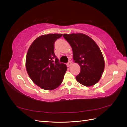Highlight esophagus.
I'll use <instances>...</instances> for the list:
<instances>
[{
  "mask_svg": "<svg viewBox=\"0 0 127 127\" xmlns=\"http://www.w3.org/2000/svg\"><path fill=\"white\" fill-rule=\"evenodd\" d=\"M71 63H70V61H69V62H68L67 64V67H69L71 66Z\"/></svg>",
  "mask_w": 127,
  "mask_h": 127,
  "instance_id": "1",
  "label": "esophagus"
}]
</instances>
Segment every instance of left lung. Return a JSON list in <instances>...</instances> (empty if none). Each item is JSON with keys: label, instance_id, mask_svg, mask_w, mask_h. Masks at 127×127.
<instances>
[{"label": "left lung", "instance_id": "8db88e82", "mask_svg": "<svg viewBox=\"0 0 127 127\" xmlns=\"http://www.w3.org/2000/svg\"><path fill=\"white\" fill-rule=\"evenodd\" d=\"M63 36L71 45L75 62L80 67L77 80L86 86L96 84L104 69V60L96 43L82 33L64 34Z\"/></svg>", "mask_w": 127, "mask_h": 127}]
</instances>
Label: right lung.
Masks as SVG:
<instances>
[{
  "label": "right lung",
  "instance_id": "obj_1",
  "mask_svg": "<svg viewBox=\"0 0 127 127\" xmlns=\"http://www.w3.org/2000/svg\"><path fill=\"white\" fill-rule=\"evenodd\" d=\"M62 34H48L38 37L31 45L26 55V68L36 85L52 90L63 82L66 65L59 63L54 52L55 42Z\"/></svg>",
  "mask_w": 127,
  "mask_h": 127
}]
</instances>
